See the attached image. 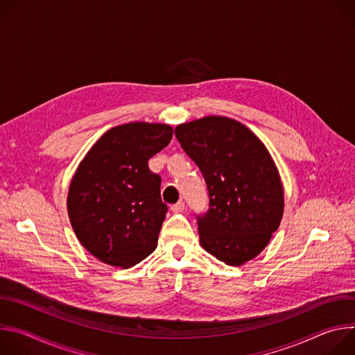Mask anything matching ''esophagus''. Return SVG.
Here are the masks:
<instances>
[{
    "label": "esophagus",
    "mask_w": 355,
    "mask_h": 355,
    "mask_svg": "<svg viewBox=\"0 0 355 355\" xmlns=\"http://www.w3.org/2000/svg\"><path fill=\"white\" fill-rule=\"evenodd\" d=\"M185 209V204L182 200H180L178 204H175V205H173L171 207V212H174V214H180V212H182Z\"/></svg>",
    "instance_id": "obj_1"
}]
</instances>
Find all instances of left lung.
<instances>
[{
    "label": "left lung",
    "mask_w": 355,
    "mask_h": 355,
    "mask_svg": "<svg viewBox=\"0 0 355 355\" xmlns=\"http://www.w3.org/2000/svg\"><path fill=\"white\" fill-rule=\"evenodd\" d=\"M175 137L208 187L209 209L198 216L200 245L233 267L257 257L284 215L281 177L264 143L216 115L178 125Z\"/></svg>",
    "instance_id": "1"
}]
</instances>
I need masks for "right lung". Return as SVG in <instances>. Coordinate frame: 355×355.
Instances as JSON below:
<instances>
[{
  "label": "right lung",
  "instance_id": "add662e5",
  "mask_svg": "<svg viewBox=\"0 0 355 355\" xmlns=\"http://www.w3.org/2000/svg\"><path fill=\"white\" fill-rule=\"evenodd\" d=\"M173 137L164 123L130 122L105 132L71 178L67 212L78 241L105 264L129 268L157 247L167 205L147 162Z\"/></svg>",
  "mask_w": 355,
  "mask_h": 355
}]
</instances>
